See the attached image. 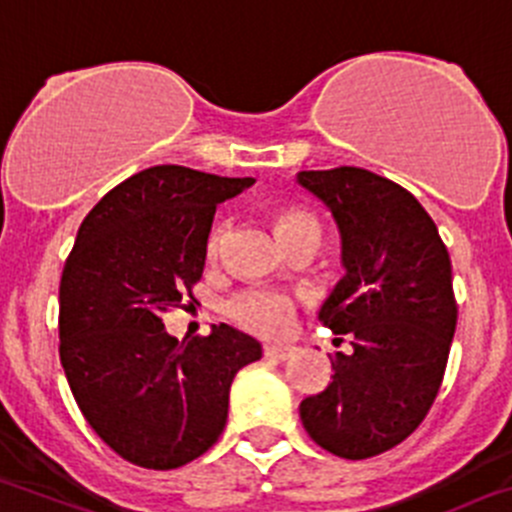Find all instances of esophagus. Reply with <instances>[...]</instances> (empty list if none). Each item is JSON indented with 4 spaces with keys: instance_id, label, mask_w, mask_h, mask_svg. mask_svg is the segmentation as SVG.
I'll use <instances>...</instances> for the list:
<instances>
[{
    "instance_id": "obj_1",
    "label": "esophagus",
    "mask_w": 512,
    "mask_h": 512,
    "mask_svg": "<svg viewBox=\"0 0 512 512\" xmlns=\"http://www.w3.org/2000/svg\"><path fill=\"white\" fill-rule=\"evenodd\" d=\"M294 353H297V348H292V345H266L264 348L266 358L274 360H289Z\"/></svg>"
}]
</instances>
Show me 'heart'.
I'll return each instance as SVG.
<instances>
[{
  "label": "heart",
  "instance_id": "b5f03b06",
  "mask_svg": "<svg viewBox=\"0 0 512 512\" xmlns=\"http://www.w3.org/2000/svg\"><path fill=\"white\" fill-rule=\"evenodd\" d=\"M304 220H314L304 213H287L279 220V231L292 228V225L304 223ZM220 241H223V228H215L213 236L208 241V251L218 253ZM225 312L236 325L243 330L253 332L261 337H281L287 335L289 327L294 325V314H297V302L292 294L281 292V289L269 287H251L243 292L233 294L225 302Z\"/></svg>",
  "mask_w": 512,
  "mask_h": 512
}]
</instances>
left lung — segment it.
<instances>
[{
  "mask_svg": "<svg viewBox=\"0 0 512 512\" xmlns=\"http://www.w3.org/2000/svg\"><path fill=\"white\" fill-rule=\"evenodd\" d=\"M297 182L340 231L345 276L320 322L353 345L299 416L322 449L368 459L411 437L437 398L457 327L452 261L431 215L396 182L360 167L299 172Z\"/></svg>",
  "mask_w": 512,
  "mask_h": 512,
  "instance_id": "1",
  "label": "left lung"
}]
</instances>
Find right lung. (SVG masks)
Instances as JSON below:
<instances>
[{
    "instance_id": "obj_1",
    "label": "right lung",
    "mask_w": 512,
    "mask_h": 512,
    "mask_svg": "<svg viewBox=\"0 0 512 512\" xmlns=\"http://www.w3.org/2000/svg\"><path fill=\"white\" fill-rule=\"evenodd\" d=\"M253 185L157 164L106 192L60 279V363L91 429L126 462L175 470L225 429L228 393L261 345L231 325L177 340L164 314L192 299L215 208Z\"/></svg>"
}]
</instances>
